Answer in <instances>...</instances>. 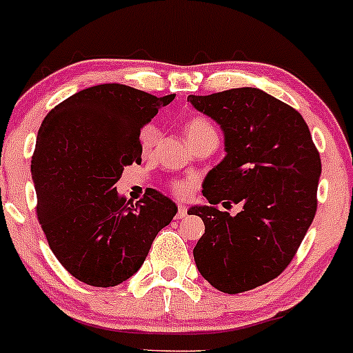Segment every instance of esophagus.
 Listing matches in <instances>:
<instances>
[{
    "instance_id": "esophagus-1",
    "label": "esophagus",
    "mask_w": 353,
    "mask_h": 353,
    "mask_svg": "<svg viewBox=\"0 0 353 353\" xmlns=\"http://www.w3.org/2000/svg\"><path fill=\"white\" fill-rule=\"evenodd\" d=\"M188 216V206L185 204H179V211H177V219H184Z\"/></svg>"
}]
</instances>
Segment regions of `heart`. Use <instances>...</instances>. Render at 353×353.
Instances as JSON below:
<instances>
[{
  "label": "heart",
  "instance_id": "b5f03b06",
  "mask_svg": "<svg viewBox=\"0 0 353 353\" xmlns=\"http://www.w3.org/2000/svg\"><path fill=\"white\" fill-rule=\"evenodd\" d=\"M214 134L216 135V130L214 127L211 125V122L206 120L204 117H192L191 120H188V123H185V135H188L189 141H194L197 137H203V135H211ZM156 130L154 129H145L144 132H142V150L144 152H149L150 149H152L154 142H156ZM192 188V183L191 181H177V183L172 184V191L174 194L177 196H185L189 191H191Z\"/></svg>",
  "mask_w": 353,
  "mask_h": 353
}]
</instances>
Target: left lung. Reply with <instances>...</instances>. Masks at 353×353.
Instances as JSON below:
<instances>
[{"mask_svg":"<svg viewBox=\"0 0 353 353\" xmlns=\"http://www.w3.org/2000/svg\"><path fill=\"white\" fill-rule=\"evenodd\" d=\"M188 102L224 134V156L204 177L209 206L188 214L204 221L194 261L204 280L223 293L248 292L290 265L316 211L320 154L293 107L253 87ZM242 206L236 216L217 204Z\"/></svg>","mask_w":353,"mask_h":353,"instance_id":"obj_1","label":"left lung"}]
</instances>
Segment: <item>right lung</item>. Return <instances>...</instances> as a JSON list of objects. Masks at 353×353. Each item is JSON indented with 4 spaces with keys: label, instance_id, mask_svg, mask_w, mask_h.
I'll return each instance as SVG.
<instances>
[{
    "label": "right lung",
    "instance_id": "1",
    "mask_svg": "<svg viewBox=\"0 0 353 353\" xmlns=\"http://www.w3.org/2000/svg\"><path fill=\"white\" fill-rule=\"evenodd\" d=\"M174 97L102 83L68 97L41 122L32 159L38 221L77 280L100 288L129 280L176 216V203L159 191L132 204L115 188L123 168L141 162L142 127Z\"/></svg>",
    "mask_w": 353,
    "mask_h": 353
}]
</instances>
